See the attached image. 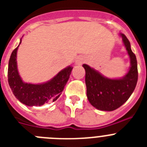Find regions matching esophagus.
I'll list each match as a JSON object with an SVG mask.
<instances>
[{"label":"esophagus","instance_id":"34e87169","mask_svg":"<svg viewBox=\"0 0 147 147\" xmlns=\"http://www.w3.org/2000/svg\"><path fill=\"white\" fill-rule=\"evenodd\" d=\"M85 62V59L83 57H78L77 59H76V62H75V64L77 65H82L83 63V62Z\"/></svg>","mask_w":147,"mask_h":147}]
</instances>
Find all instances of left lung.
Masks as SVG:
<instances>
[{"label":"left lung","instance_id":"obj_1","mask_svg":"<svg viewBox=\"0 0 147 147\" xmlns=\"http://www.w3.org/2000/svg\"><path fill=\"white\" fill-rule=\"evenodd\" d=\"M130 59V67L123 77L110 79L94 68L83 64L85 70L87 97L93 107L103 111H113L127 102L134 91L138 82L137 59L131 50L129 40L120 34Z\"/></svg>","mask_w":147,"mask_h":147}]
</instances>
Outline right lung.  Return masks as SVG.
Masks as SVG:
<instances>
[{
    "label": "right lung",
    "instance_id": "add662e5",
    "mask_svg": "<svg viewBox=\"0 0 147 147\" xmlns=\"http://www.w3.org/2000/svg\"><path fill=\"white\" fill-rule=\"evenodd\" d=\"M19 45L11 53L8 67V82L13 94L21 103L29 107L42 106L44 104L55 102L60 96L69 80L73 67L67 66L46 82H24L19 74L17 65V51Z\"/></svg>",
    "mask_w": 147,
    "mask_h": 147
}]
</instances>
